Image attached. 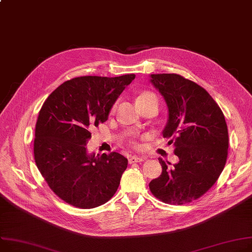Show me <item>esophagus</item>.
<instances>
[{
  "instance_id": "34e87169",
  "label": "esophagus",
  "mask_w": 252,
  "mask_h": 252,
  "mask_svg": "<svg viewBox=\"0 0 252 252\" xmlns=\"http://www.w3.org/2000/svg\"><path fill=\"white\" fill-rule=\"evenodd\" d=\"M146 159H147V157H145V156H131L128 159V162H129V164H131V163H138V162H142V161H144Z\"/></svg>"
}]
</instances>
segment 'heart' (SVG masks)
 Segmentation results:
<instances>
[{"label":"heart","mask_w":252,"mask_h":252,"mask_svg":"<svg viewBox=\"0 0 252 252\" xmlns=\"http://www.w3.org/2000/svg\"><path fill=\"white\" fill-rule=\"evenodd\" d=\"M144 98H157V97L153 93L146 92V93H143L142 95H140L138 99H144Z\"/></svg>","instance_id":"heart-1"}]
</instances>
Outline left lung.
Here are the masks:
<instances>
[{"label": "left lung", "mask_w": 252, "mask_h": 252, "mask_svg": "<svg viewBox=\"0 0 252 252\" xmlns=\"http://www.w3.org/2000/svg\"><path fill=\"white\" fill-rule=\"evenodd\" d=\"M150 83L167 105L162 135L172 139L178 162L172 165L158 158L162 173L149 188L164 203L189 204L207 192L224 169L229 145L225 116L212 96L192 81L176 74H152Z\"/></svg>", "instance_id": "8db88e82"}]
</instances>
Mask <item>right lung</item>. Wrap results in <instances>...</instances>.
Instances as JSON below:
<instances>
[{"instance_id":"obj_1","label":"right lung","mask_w":252,"mask_h":252,"mask_svg":"<svg viewBox=\"0 0 252 252\" xmlns=\"http://www.w3.org/2000/svg\"><path fill=\"white\" fill-rule=\"evenodd\" d=\"M84 76L63 83L44 101L37 119L34 159L48 187L80 209L101 206L113 196L127 167L120 153H89L90 129L108 120L116 99L135 79Z\"/></svg>"}]
</instances>
